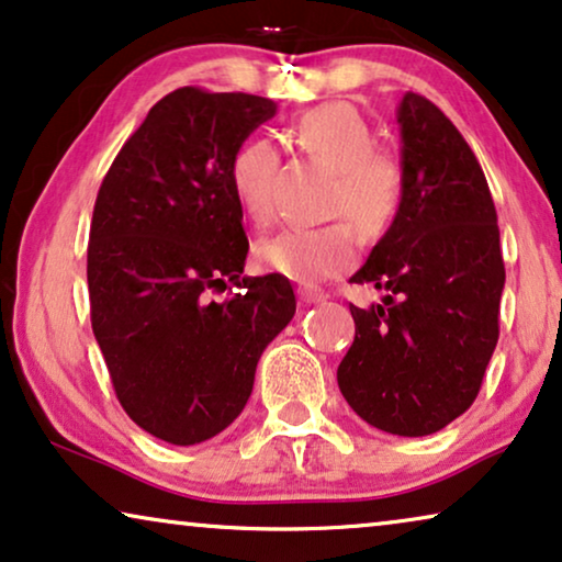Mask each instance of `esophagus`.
Wrapping results in <instances>:
<instances>
[{
    "label": "esophagus",
    "instance_id": "34e87169",
    "mask_svg": "<svg viewBox=\"0 0 562 562\" xmlns=\"http://www.w3.org/2000/svg\"><path fill=\"white\" fill-rule=\"evenodd\" d=\"M325 299H327L325 291H319L314 286L299 289V302H302V304H319V302H325Z\"/></svg>",
    "mask_w": 562,
    "mask_h": 562
}]
</instances>
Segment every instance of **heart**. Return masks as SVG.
Returning <instances> with one entry per match:
<instances>
[{
	"instance_id": "b5f03b06",
	"label": "heart",
	"mask_w": 562,
	"mask_h": 562,
	"mask_svg": "<svg viewBox=\"0 0 562 562\" xmlns=\"http://www.w3.org/2000/svg\"><path fill=\"white\" fill-rule=\"evenodd\" d=\"M294 135L314 160L337 173L329 214H348L363 235H379L398 210L402 168L375 150L368 122L348 104H319L294 122ZM279 153L268 137H250L229 160V187L240 210L268 225L273 217V171ZM358 240L348 222L312 229H283L260 240L256 260L263 271L296 283H317L342 273L356 260Z\"/></svg>"
}]
</instances>
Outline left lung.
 <instances>
[{"label": "left lung", "mask_w": 562, "mask_h": 562, "mask_svg": "<svg viewBox=\"0 0 562 562\" xmlns=\"http://www.w3.org/2000/svg\"><path fill=\"white\" fill-rule=\"evenodd\" d=\"M402 199L352 283L383 291L350 304L356 340L337 368L345 402L402 437L448 427L479 396L498 340L504 258L496 206L458 127L406 91L396 110Z\"/></svg>", "instance_id": "left-lung-1"}]
</instances>
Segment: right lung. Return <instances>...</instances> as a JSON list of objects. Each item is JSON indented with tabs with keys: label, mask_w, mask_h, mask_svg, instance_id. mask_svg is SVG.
<instances>
[{
	"label": "right lung",
	"mask_w": 562,
	"mask_h": 562,
	"mask_svg": "<svg viewBox=\"0 0 562 562\" xmlns=\"http://www.w3.org/2000/svg\"><path fill=\"white\" fill-rule=\"evenodd\" d=\"M276 114L266 97L183 87L122 145L91 217V329L127 417L196 445L248 404L266 345L296 312L279 273L243 276L248 237L229 160ZM241 291L214 303L226 281Z\"/></svg>",
	"instance_id": "obj_1"
}]
</instances>
